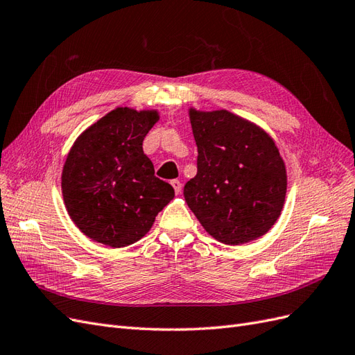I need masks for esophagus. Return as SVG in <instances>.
I'll list each match as a JSON object with an SVG mask.
<instances>
[{
    "instance_id": "1",
    "label": "esophagus",
    "mask_w": 355,
    "mask_h": 355,
    "mask_svg": "<svg viewBox=\"0 0 355 355\" xmlns=\"http://www.w3.org/2000/svg\"><path fill=\"white\" fill-rule=\"evenodd\" d=\"M170 184H171V187L175 188V192H176V194H180V191H182V182H180V180H178V179H173V180L170 182Z\"/></svg>"
}]
</instances>
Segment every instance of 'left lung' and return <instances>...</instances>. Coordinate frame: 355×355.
Instances as JSON below:
<instances>
[{"label":"left lung","instance_id":"8db88e82","mask_svg":"<svg viewBox=\"0 0 355 355\" xmlns=\"http://www.w3.org/2000/svg\"><path fill=\"white\" fill-rule=\"evenodd\" d=\"M198 149L197 176L187 182L188 207L225 244L256 240L275 223L287 176L272 139L228 111L191 110Z\"/></svg>","mask_w":355,"mask_h":355}]
</instances>
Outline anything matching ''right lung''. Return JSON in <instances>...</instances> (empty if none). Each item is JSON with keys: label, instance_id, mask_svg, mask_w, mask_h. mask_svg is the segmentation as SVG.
Wrapping results in <instances>:
<instances>
[{"label": "right lung", "instance_id": "obj_1", "mask_svg": "<svg viewBox=\"0 0 355 355\" xmlns=\"http://www.w3.org/2000/svg\"><path fill=\"white\" fill-rule=\"evenodd\" d=\"M158 114L116 108L73 144L62 192L73 223L92 240L124 247L141 240L175 189L155 176L144 139Z\"/></svg>", "mask_w": 355, "mask_h": 355}]
</instances>
